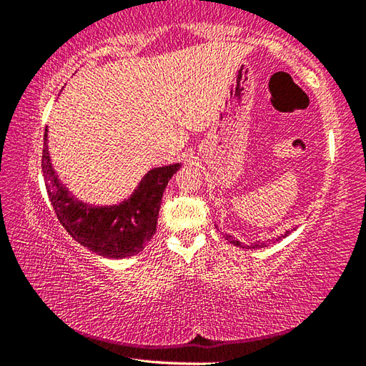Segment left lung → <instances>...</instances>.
<instances>
[{"mask_svg":"<svg viewBox=\"0 0 366 366\" xmlns=\"http://www.w3.org/2000/svg\"><path fill=\"white\" fill-rule=\"evenodd\" d=\"M289 234V232H287ZM227 240H229V242H231V244H234V245H237V247H242V244H240V242H237V240H235L234 237H231V235H227V237H226ZM277 240H280V239H277ZM271 244V242H269ZM255 247H258V249H259V247H266V244H259V245H255ZM255 247H253L252 245V249H255Z\"/></svg>","mask_w":366,"mask_h":366,"instance_id":"obj_1","label":"left lung"}]
</instances>
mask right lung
<instances>
[{"mask_svg":"<svg viewBox=\"0 0 366 366\" xmlns=\"http://www.w3.org/2000/svg\"><path fill=\"white\" fill-rule=\"evenodd\" d=\"M181 164L152 169L121 205L90 208L67 195L49 164L46 134L41 153V169L46 192L56 218L80 245L108 258L137 255L157 232L158 213L168 181Z\"/></svg>","mask_w":366,"mask_h":366,"instance_id":"1","label":"right lung"}]
</instances>
